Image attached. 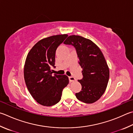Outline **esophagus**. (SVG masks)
I'll return each instance as SVG.
<instances>
[{
    "instance_id": "34e87169",
    "label": "esophagus",
    "mask_w": 133,
    "mask_h": 133,
    "mask_svg": "<svg viewBox=\"0 0 133 133\" xmlns=\"http://www.w3.org/2000/svg\"><path fill=\"white\" fill-rule=\"evenodd\" d=\"M69 81H70V82H73V81H76V78H75L74 77H72V76L69 77Z\"/></svg>"
}]
</instances>
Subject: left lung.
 Listing matches in <instances>:
<instances>
[{
  "label": "left lung",
  "instance_id": "1",
  "mask_svg": "<svg viewBox=\"0 0 133 133\" xmlns=\"http://www.w3.org/2000/svg\"><path fill=\"white\" fill-rule=\"evenodd\" d=\"M76 48L83 78L79 79L82 88L76 98L86 103L96 102L104 94L109 78V69L99 48L90 39L70 35L64 42Z\"/></svg>",
  "mask_w": 133,
  "mask_h": 133
}]
</instances>
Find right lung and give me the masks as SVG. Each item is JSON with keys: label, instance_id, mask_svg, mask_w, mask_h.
<instances>
[{"label": "right lung", "instance_id": "right-lung-1", "mask_svg": "<svg viewBox=\"0 0 133 133\" xmlns=\"http://www.w3.org/2000/svg\"><path fill=\"white\" fill-rule=\"evenodd\" d=\"M68 35L51 36L40 40L32 48L25 60L24 76L28 90L37 102L51 107L61 99L62 91L69 83L66 75H53L57 47Z\"/></svg>", "mask_w": 133, "mask_h": 133}]
</instances>
